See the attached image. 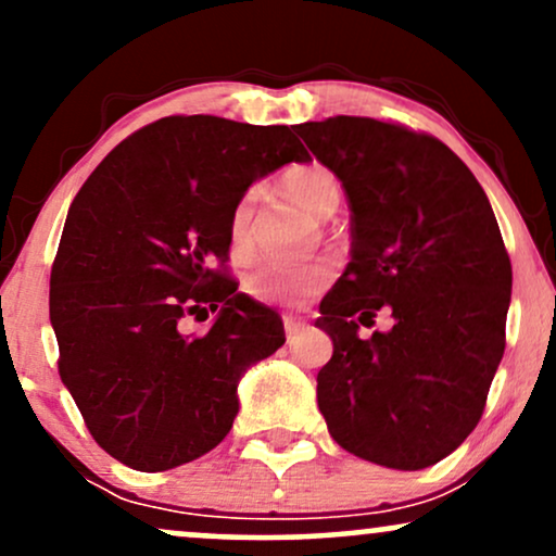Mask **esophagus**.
<instances>
[{
    "mask_svg": "<svg viewBox=\"0 0 556 556\" xmlns=\"http://www.w3.org/2000/svg\"><path fill=\"white\" fill-rule=\"evenodd\" d=\"M308 329V321L305 318H295V316H285V331H287V340L298 337L300 331Z\"/></svg>",
    "mask_w": 556,
    "mask_h": 556,
    "instance_id": "obj_1",
    "label": "esophagus"
}]
</instances>
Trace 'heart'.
Returning <instances> with one entry per match:
<instances>
[{
	"instance_id": "b5f03b06",
	"label": "heart",
	"mask_w": 556,
	"mask_h": 556,
	"mask_svg": "<svg viewBox=\"0 0 556 556\" xmlns=\"http://www.w3.org/2000/svg\"><path fill=\"white\" fill-rule=\"evenodd\" d=\"M285 190L290 193L305 212L314 216H331L340 208L342 188L340 180L324 167H298L285 175ZM253 201L256 195L245 193L235 203L229 216V240L242 251L248 242V225L253 216ZM334 277L331 261H308V264H264L248 277V287L261 300L269 303H300V300L316 295Z\"/></svg>"
}]
</instances>
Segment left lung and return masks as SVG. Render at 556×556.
I'll use <instances>...</instances> for the list:
<instances>
[{"instance_id": "left-lung-1", "label": "left lung", "mask_w": 556, "mask_h": 556, "mask_svg": "<svg viewBox=\"0 0 556 556\" xmlns=\"http://www.w3.org/2000/svg\"><path fill=\"white\" fill-rule=\"evenodd\" d=\"M350 201V264L316 327L334 353L316 376L331 439L363 460L420 470L481 420L504 355L513 266L473 172L442 140L371 117L298 125ZM387 304L395 327L357 337Z\"/></svg>"}]
</instances>
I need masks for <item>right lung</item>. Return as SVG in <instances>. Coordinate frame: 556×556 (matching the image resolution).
<instances>
[{"instance_id": "right-lung-1", "label": "right lung", "mask_w": 556, "mask_h": 556, "mask_svg": "<svg viewBox=\"0 0 556 556\" xmlns=\"http://www.w3.org/2000/svg\"><path fill=\"white\" fill-rule=\"evenodd\" d=\"M295 127L190 114L125 138L91 172L62 229L49 282L60 376L101 450L159 473L214 450L238 416V384L285 344L277 311L214 264L253 182L308 162ZM212 309L203 338L185 315Z\"/></svg>"}]
</instances>
